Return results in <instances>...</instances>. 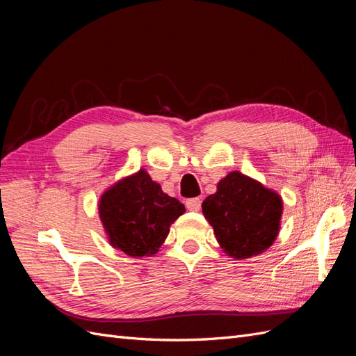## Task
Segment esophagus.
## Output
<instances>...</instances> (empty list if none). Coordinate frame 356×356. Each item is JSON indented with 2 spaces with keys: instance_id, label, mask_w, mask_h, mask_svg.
Instances as JSON below:
<instances>
[{
  "instance_id": "esophagus-1",
  "label": "esophagus",
  "mask_w": 356,
  "mask_h": 356,
  "mask_svg": "<svg viewBox=\"0 0 356 356\" xmlns=\"http://www.w3.org/2000/svg\"><path fill=\"white\" fill-rule=\"evenodd\" d=\"M186 207L188 211H193V212H197L200 211V207H202V200L199 197H193V199H188L186 202Z\"/></svg>"
}]
</instances>
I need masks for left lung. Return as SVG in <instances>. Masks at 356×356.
<instances>
[{
	"instance_id": "obj_1",
	"label": "left lung",
	"mask_w": 356,
	"mask_h": 356,
	"mask_svg": "<svg viewBox=\"0 0 356 356\" xmlns=\"http://www.w3.org/2000/svg\"><path fill=\"white\" fill-rule=\"evenodd\" d=\"M202 212L224 254L243 260L273 245L281 230L284 200L260 181L233 170L203 200Z\"/></svg>"
}]
</instances>
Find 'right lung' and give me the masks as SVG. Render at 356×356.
Here are the masks:
<instances>
[{
    "label": "right lung",
    "mask_w": 356,
    "mask_h": 356,
    "mask_svg": "<svg viewBox=\"0 0 356 356\" xmlns=\"http://www.w3.org/2000/svg\"><path fill=\"white\" fill-rule=\"evenodd\" d=\"M98 212L110 245L129 257L143 258L159 252L186 207L163 193L145 169H139L102 193Z\"/></svg>",
    "instance_id": "right-lung-1"
}]
</instances>
